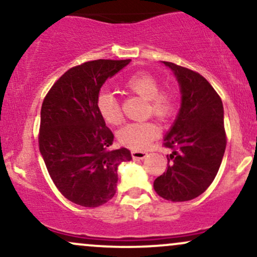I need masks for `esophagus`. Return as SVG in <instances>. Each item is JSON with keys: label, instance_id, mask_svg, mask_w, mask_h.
<instances>
[{"label": "esophagus", "instance_id": "obj_1", "mask_svg": "<svg viewBox=\"0 0 257 257\" xmlns=\"http://www.w3.org/2000/svg\"><path fill=\"white\" fill-rule=\"evenodd\" d=\"M146 156H147V152L145 151H137V150L132 151V157L134 159H144Z\"/></svg>", "mask_w": 257, "mask_h": 257}]
</instances>
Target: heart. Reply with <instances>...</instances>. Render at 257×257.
<instances>
[{"mask_svg":"<svg viewBox=\"0 0 257 257\" xmlns=\"http://www.w3.org/2000/svg\"><path fill=\"white\" fill-rule=\"evenodd\" d=\"M124 87L132 93L147 100V113L166 120L175 113L178 96L172 88H161L158 78L147 72H138L125 81ZM96 108L106 123L118 125L123 116L117 99L110 93H101L96 100ZM158 126L151 120L131 123L119 132V141L134 150H144L158 137Z\"/></svg>","mask_w":257,"mask_h":257,"instance_id":"b5f03b06","label":"heart"}]
</instances>
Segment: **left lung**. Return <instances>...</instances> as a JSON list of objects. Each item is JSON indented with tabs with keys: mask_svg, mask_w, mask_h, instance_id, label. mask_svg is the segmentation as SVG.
Returning <instances> with one entry per match:
<instances>
[{
	"mask_svg": "<svg viewBox=\"0 0 257 257\" xmlns=\"http://www.w3.org/2000/svg\"><path fill=\"white\" fill-rule=\"evenodd\" d=\"M181 88V108L164 139L167 172L153 182L162 198L186 202L202 194L214 181L225 153L227 138L223 106L213 85L187 67L164 61Z\"/></svg>",
	"mask_w": 257,
	"mask_h": 257,
	"instance_id": "left-lung-1",
	"label": "left lung"
}]
</instances>
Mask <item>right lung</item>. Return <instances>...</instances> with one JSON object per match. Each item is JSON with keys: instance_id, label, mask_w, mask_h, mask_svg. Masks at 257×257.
<instances>
[{"instance_id": "1", "label": "right lung", "mask_w": 257, "mask_h": 257, "mask_svg": "<svg viewBox=\"0 0 257 257\" xmlns=\"http://www.w3.org/2000/svg\"><path fill=\"white\" fill-rule=\"evenodd\" d=\"M129 61L99 59L73 66L42 102L40 152L54 185L75 204L95 208L108 202L118 166L132 159L124 147L110 150L114 137L96 108L101 85Z\"/></svg>"}]
</instances>
